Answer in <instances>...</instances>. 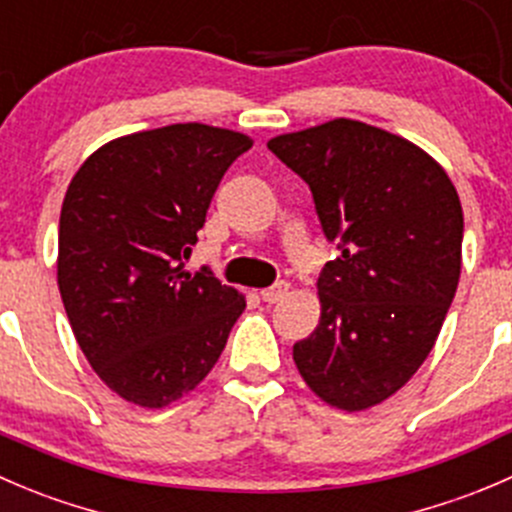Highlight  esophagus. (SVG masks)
Returning a JSON list of instances; mask_svg holds the SVG:
<instances>
[{"label": "esophagus", "mask_w": 512, "mask_h": 512, "mask_svg": "<svg viewBox=\"0 0 512 512\" xmlns=\"http://www.w3.org/2000/svg\"><path fill=\"white\" fill-rule=\"evenodd\" d=\"M287 292H290V285H287V282H277V285H272V287H267V290H262L260 297L267 302V305H272V302H280L282 297L287 295Z\"/></svg>", "instance_id": "esophagus-1"}]
</instances>
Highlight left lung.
I'll list each match as a JSON object with an SVG mask.
<instances>
[{"label":"left lung","instance_id":"obj_1","mask_svg":"<svg viewBox=\"0 0 512 512\" xmlns=\"http://www.w3.org/2000/svg\"><path fill=\"white\" fill-rule=\"evenodd\" d=\"M267 147L307 182L340 250L317 280L320 325L292 360L327 405L367 410L398 393L438 340L463 262L460 197L428 152L357 119Z\"/></svg>","mask_w":512,"mask_h":512}]
</instances>
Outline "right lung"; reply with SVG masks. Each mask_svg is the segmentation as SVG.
Listing matches in <instances>:
<instances>
[{"label": "right lung", "mask_w": 512, "mask_h": 512, "mask_svg": "<svg viewBox=\"0 0 512 512\" xmlns=\"http://www.w3.org/2000/svg\"><path fill=\"white\" fill-rule=\"evenodd\" d=\"M242 132L187 122L99 147L67 187L57 282L69 325L112 393L165 408L225 350L245 297L185 262Z\"/></svg>", "instance_id": "1"}]
</instances>
